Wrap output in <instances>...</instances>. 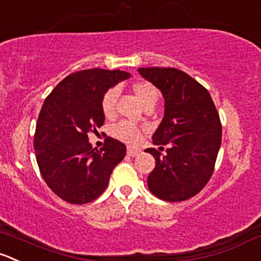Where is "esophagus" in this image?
Listing matches in <instances>:
<instances>
[{
    "label": "esophagus",
    "mask_w": 261,
    "mask_h": 261,
    "mask_svg": "<svg viewBox=\"0 0 261 261\" xmlns=\"http://www.w3.org/2000/svg\"><path fill=\"white\" fill-rule=\"evenodd\" d=\"M139 153H140V150H139V149L133 148V146H128V148H127V155H130V156H136Z\"/></svg>",
    "instance_id": "34e87169"
}]
</instances>
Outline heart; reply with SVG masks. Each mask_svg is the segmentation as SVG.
<instances>
[{"label":"heart","instance_id":"b5f03b06","mask_svg":"<svg viewBox=\"0 0 261 261\" xmlns=\"http://www.w3.org/2000/svg\"><path fill=\"white\" fill-rule=\"evenodd\" d=\"M133 90L136 97L143 102L144 106L149 103H155L158 99V90L151 83L149 82H138L133 85ZM117 100H118V90L117 88H110L107 92L103 94L102 100H100V108H102L103 115L107 118L115 117L116 110H117ZM144 128L136 123L130 122V121H120L112 126L111 134L113 138L123 141L130 145H136L141 140Z\"/></svg>","mask_w":261,"mask_h":261}]
</instances>
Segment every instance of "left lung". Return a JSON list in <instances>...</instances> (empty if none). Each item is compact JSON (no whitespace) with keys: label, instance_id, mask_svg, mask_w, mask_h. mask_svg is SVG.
<instances>
[{"label":"left lung","instance_id":"left-lung-1","mask_svg":"<svg viewBox=\"0 0 261 261\" xmlns=\"http://www.w3.org/2000/svg\"><path fill=\"white\" fill-rule=\"evenodd\" d=\"M141 76L164 97V117L153 134L155 145H168L166 155L146 149L155 158L148 187L156 198L184 201L201 191L214 172L222 141V123L208 90L173 67H140Z\"/></svg>","mask_w":261,"mask_h":261}]
</instances>
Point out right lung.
I'll return each mask as SVG.
<instances>
[{
	"label": "right lung",
	"instance_id": "right-lung-1",
	"mask_svg": "<svg viewBox=\"0 0 261 261\" xmlns=\"http://www.w3.org/2000/svg\"><path fill=\"white\" fill-rule=\"evenodd\" d=\"M128 76L120 70H82L65 77L45 98L35 126V158L45 184L62 200H95L125 158V144L107 136L97 150L88 134L105 123L103 94Z\"/></svg>",
	"mask_w": 261,
	"mask_h": 261
}]
</instances>
